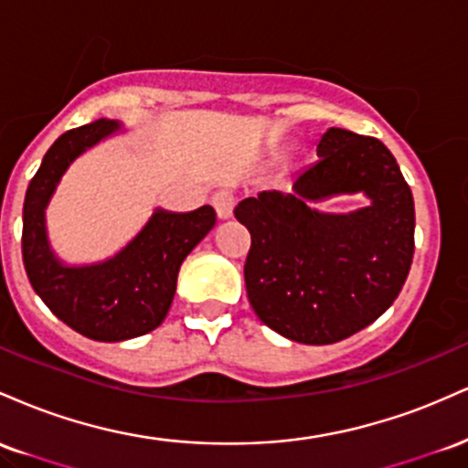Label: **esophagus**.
Returning a JSON list of instances; mask_svg holds the SVG:
<instances>
[{
    "label": "esophagus",
    "mask_w": 468,
    "mask_h": 468,
    "mask_svg": "<svg viewBox=\"0 0 468 468\" xmlns=\"http://www.w3.org/2000/svg\"><path fill=\"white\" fill-rule=\"evenodd\" d=\"M211 204H213V208H216V213H218L219 219H229L230 216H233L235 197H233V193H230L229 189H218L216 193H213Z\"/></svg>",
    "instance_id": "34e87169"
}]
</instances>
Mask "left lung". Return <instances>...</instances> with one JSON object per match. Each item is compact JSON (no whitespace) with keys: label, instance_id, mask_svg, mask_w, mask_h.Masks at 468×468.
Returning <instances> with one entry per match:
<instances>
[{"label":"left lung","instance_id":"1","mask_svg":"<svg viewBox=\"0 0 468 468\" xmlns=\"http://www.w3.org/2000/svg\"><path fill=\"white\" fill-rule=\"evenodd\" d=\"M316 160L290 191H261L235 207L250 233L249 302L277 335L327 346L374 324L399 297L413 257V197L396 158L372 136L330 127ZM363 192L367 207L325 214L314 207Z\"/></svg>","mask_w":468,"mask_h":468}]
</instances>
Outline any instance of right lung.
I'll use <instances>...</instances> for the list:
<instances>
[{"label":"right lung","mask_w":468,"mask_h":468,"mask_svg":"<svg viewBox=\"0 0 468 468\" xmlns=\"http://www.w3.org/2000/svg\"><path fill=\"white\" fill-rule=\"evenodd\" d=\"M118 132H125L121 122L99 118L57 138L26 191L21 233L26 272L41 302L79 335L105 343L143 336L163 324L182 261L216 227L208 204L189 213L155 208L116 255L94 264L58 260L48 239V204L68 166Z\"/></svg>","instance_id":"add662e5"}]
</instances>
